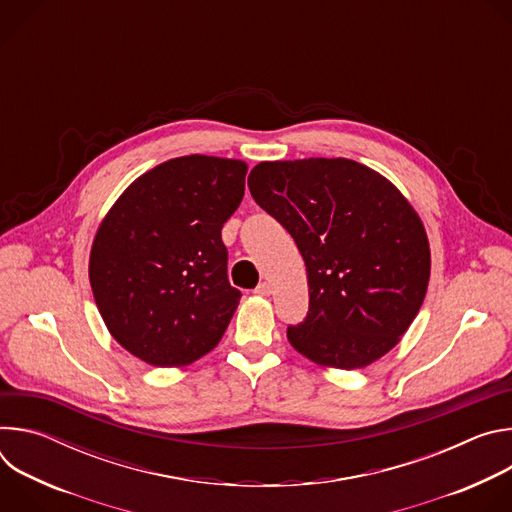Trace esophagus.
I'll return each instance as SVG.
<instances>
[{"mask_svg": "<svg viewBox=\"0 0 512 512\" xmlns=\"http://www.w3.org/2000/svg\"><path fill=\"white\" fill-rule=\"evenodd\" d=\"M255 294L257 296H271V285L267 281H261L257 287H255Z\"/></svg>", "mask_w": 512, "mask_h": 512, "instance_id": "esophagus-1", "label": "esophagus"}]
</instances>
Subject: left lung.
I'll list each match as a JSON object with an SVG mask.
<instances>
[{
  "instance_id": "left-lung-1",
  "label": "left lung",
  "mask_w": 512,
  "mask_h": 512,
  "mask_svg": "<svg viewBox=\"0 0 512 512\" xmlns=\"http://www.w3.org/2000/svg\"><path fill=\"white\" fill-rule=\"evenodd\" d=\"M255 202L294 237L308 273V318L287 340L324 369H364L401 342L431 271L425 227L401 190L346 158L261 162Z\"/></svg>"
}]
</instances>
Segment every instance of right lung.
I'll return each instance as SVG.
<instances>
[{
  "label": "right lung",
  "instance_id": "add662e5",
  "mask_svg": "<svg viewBox=\"0 0 512 512\" xmlns=\"http://www.w3.org/2000/svg\"><path fill=\"white\" fill-rule=\"evenodd\" d=\"M245 176L243 160L174 158L135 178L103 216L89 281L109 334L135 358L180 369L221 342L241 300L221 229Z\"/></svg>",
  "mask_w": 512,
  "mask_h": 512
}]
</instances>
